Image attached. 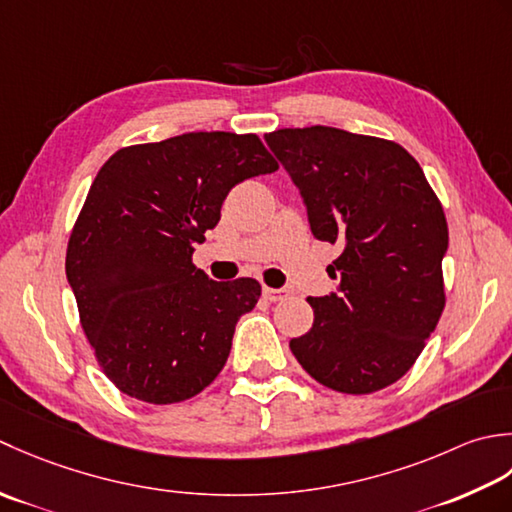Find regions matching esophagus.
<instances>
[{
	"label": "esophagus",
	"mask_w": 512,
	"mask_h": 512,
	"mask_svg": "<svg viewBox=\"0 0 512 512\" xmlns=\"http://www.w3.org/2000/svg\"><path fill=\"white\" fill-rule=\"evenodd\" d=\"M263 296H265L267 300H271V302H278V300H283V298H287V296H289V291H287V289H274V287H263Z\"/></svg>",
	"instance_id": "esophagus-1"
}]
</instances>
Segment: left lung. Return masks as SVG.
<instances>
[{
  "mask_svg": "<svg viewBox=\"0 0 512 512\" xmlns=\"http://www.w3.org/2000/svg\"><path fill=\"white\" fill-rule=\"evenodd\" d=\"M305 198L318 241L340 243L338 294L307 298L314 325L289 342L311 378L364 395L398 382L444 311L448 225L413 156L387 139L311 125L265 134Z\"/></svg>",
  "mask_w": 512,
  "mask_h": 512,
  "instance_id": "left-lung-1",
  "label": "left lung"
}]
</instances>
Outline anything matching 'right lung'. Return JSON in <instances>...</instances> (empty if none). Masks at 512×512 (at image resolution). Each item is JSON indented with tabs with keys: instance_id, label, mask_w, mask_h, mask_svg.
Listing matches in <instances>:
<instances>
[{
	"instance_id": "obj_1",
	"label": "right lung",
	"mask_w": 512,
	"mask_h": 512,
	"mask_svg": "<svg viewBox=\"0 0 512 512\" xmlns=\"http://www.w3.org/2000/svg\"><path fill=\"white\" fill-rule=\"evenodd\" d=\"M256 134L187 132L103 163L70 232L66 276L101 371L148 404L194 398L225 367L254 278L216 283L192 263L234 185L276 172Z\"/></svg>"
}]
</instances>
